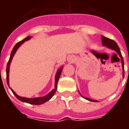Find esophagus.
Listing matches in <instances>:
<instances>
[{
    "label": "esophagus",
    "mask_w": 129,
    "mask_h": 129,
    "mask_svg": "<svg viewBox=\"0 0 129 129\" xmlns=\"http://www.w3.org/2000/svg\"><path fill=\"white\" fill-rule=\"evenodd\" d=\"M68 61L70 63H74L75 62V59L73 58L72 57H70L68 58Z\"/></svg>",
    "instance_id": "1"
}]
</instances>
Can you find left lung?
<instances>
[{"instance_id":"8db88e82","label":"left lung","mask_w":129,"mask_h":129,"mask_svg":"<svg viewBox=\"0 0 129 129\" xmlns=\"http://www.w3.org/2000/svg\"><path fill=\"white\" fill-rule=\"evenodd\" d=\"M102 43L103 46H106V47L110 49H112V50L115 51L118 54V55L120 56V59H121V63H122V77L124 78V60H123V58H122V55H121V52H120V49H119V47L118 46L117 43L115 42L114 41L112 40V39H108V38H106L104 36L102 35ZM79 92V91H78ZM80 93V92H79ZM80 94L81 95L82 97H83L84 98L86 99V100H89V101H91V102H97V100H92V99H90L89 98H86L84 96H83L82 94L80 93Z\"/></svg>"}]
</instances>
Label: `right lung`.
Masks as SVG:
<instances>
[{"label":"right lung","mask_w":129,"mask_h":129,"mask_svg":"<svg viewBox=\"0 0 129 129\" xmlns=\"http://www.w3.org/2000/svg\"><path fill=\"white\" fill-rule=\"evenodd\" d=\"M31 36H28L27 37L25 38V39L22 40V41H19L17 44L15 45V47H13V50L11 51V56H10V58H9V60L8 61V63H7V84L9 86V68H10V65H11V63L12 61V59H13V56L15 55V53L17 51V49H19V47L21 46V45L24 43V42L26 41H28L29 39H31ZM63 70V66H61L60 68L58 69V70L56 74H55V88L53 90H52L49 93L45 95V96H43V97H38V98H25V97H21V96L17 95L16 93L15 92V91L12 89V88L9 86V88L11 90L12 92L13 93V94L16 96V98H18L19 100H21V102H27V103H29V104H35V105H40V104H42L45 102H47L48 100H49L51 98H52L53 96L54 95V94L56 92L57 88V82H58L59 79V77H60V75L61 74V72H62Z\"/></svg>","instance_id":"right-lung-1"}]
</instances>
